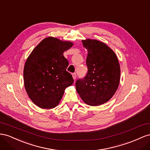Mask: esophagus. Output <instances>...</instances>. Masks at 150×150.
Masks as SVG:
<instances>
[{"label": "esophagus", "mask_w": 150, "mask_h": 150, "mask_svg": "<svg viewBox=\"0 0 150 150\" xmlns=\"http://www.w3.org/2000/svg\"><path fill=\"white\" fill-rule=\"evenodd\" d=\"M72 76H73V79H74V80L76 79V74H75V73H74V74H72Z\"/></svg>", "instance_id": "obj_1"}]
</instances>
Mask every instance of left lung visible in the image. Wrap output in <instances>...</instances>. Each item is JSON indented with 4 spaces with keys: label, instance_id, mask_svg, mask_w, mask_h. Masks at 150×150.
<instances>
[{
    "label": "left lung",
    "instance_id": "left-lung-1",
    "mask_svg": "<svg viewBox=\"0 0 150 150\" xmlns=\"http://www.w3.org/2000/svg\"><path fill=\"white\" fill-rule=\"evenodd\" d=\"M88 50L87 75L76 80V92L89 105H100L109 100L118 88L120 66L116 54L105 43L96 40H82Z\"/></svg>",
    "mask_w": 150,
    "mask_h": 150
}]
</instances>
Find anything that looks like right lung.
I'll list each match as a JSON object with an SVG mask.
<instances>
[{
  "instance_id": "1",
  "label": "right lung",
  "mask_w": 150,
  "mask_h": 150,
  "mask_svg": "<svg viewBox=\"0 0 150 150\" xmlns=\"http://www.w3.org/2000/svg\"><path fill=\"white\" fill-rule=\"evenodd\" d=\"M73 45L55 38H46L25 62L23 74L25 91L33 103L40 108H55L65 88L74 83L71 74L67 71L68 62L63 56Z\"/></svg>"
}]
</instances>
